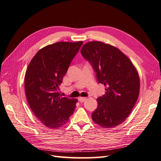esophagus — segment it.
<instances>
[{
	"label": "esophagus",
	"mask_w": 161,
	"mask_h": 161,
	"mask_svg": "<svg viewBox=\"0 0 161 161\" xmlns=\"http://www.w3.org/2000/svg\"><path fill=\"white\" fill-rule=\"evenodd\" d=\"M78 100H79L80 102H84L86 100V97H79L78 98Z\"/></svg>",
	"instance_id": "esophagus-1"
}]
</instances>
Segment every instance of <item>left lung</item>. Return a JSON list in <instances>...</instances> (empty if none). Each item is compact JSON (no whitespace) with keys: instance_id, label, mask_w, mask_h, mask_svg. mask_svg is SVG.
Returning a JSON list of instances; mask_svg holds the SVG:
<instances>
[{"instance_id":"obj_1","label":"left lung","mask_w":161,"mask_h":161,"mask_svg":"<svg viewBox=\"0 0 161 161\" xmlns=\"http://www.w3.org/2000/svg\"><path fill=\"white\" fill-rule=\"evenodd\" d=\"M81 53L91 63L98 81L105 86V94L97 99L92 120L105 129L116 127L125 121L138 98L137 70L120 49L102 41L85 43Z\"/></svg>"}]
</instances>
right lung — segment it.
Returning <instances> with one entry per match:
<instances>
[{
	"instance_id": "obj_1",
	"label": "right lung",
	"mask_w": 161,
	"mask_h": 161,
	"mask_svg": "<svg viewBox=\"0 0 161 161\" xmlns=\"http://www.w3.org/2000/svg\"><path fill=\"white\" fill-rule=\"evenodd\" d=\"M82 41L57 42L41 49L28 64L24 78L28 103L35 116L49 129L64 125L77 99L63 97L59 86Z\"/></svg>"
}]
</instances>
